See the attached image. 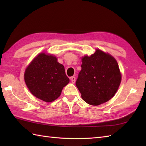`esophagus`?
I'll return each instance as SVG.
<instances>
[{
    "label": "esophagus",
    "mask_w": 146,
    "mask_h": 146,
    "mask_svg": "<svg viewBox=\"0 0 146 146\" xmlns=\"http://www.w3.org/2000/svg\"><path fill=\"white\" fill-rule=\"evenodd\" d=\"M70 80H71V82H72L73 83H75V81H76V78L75 76H71L70 78Z\"/></svg>",
    "instance_id": "1"
}]
</instances>
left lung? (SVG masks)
Here are the masks:
<instances>
[{
	"instance_id": "1",
	"label": "left lung",
	"mask_w": 146,
	"mask_h": 146,
	"mask_svg": "<svg viewBox=\"0 0 146 146\" xmlns=\"http://www.w3.org/2000/svg\"><path fill=\"white\" fill-rule=\"evenodd\" d=\"M82 60V70L76 86L83 100L95 106L110 100L121 82V73L115 59L96 49L94 54L85 56Z\"/></svg>"
}]
</instances>
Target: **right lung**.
<instances>
[{"instance_id": "1", "label": "right lung", "mask_w": 146, "mask_h": 146, "mask_svg": "<svg viewBox=\"0 0 146 146\" xmlns=\"http://www.w3.org/2000/svg\"><path fill=\"white\" fill-rule=\"evenodd\" d=\"M24 80L31 93L46 102L60 97L70 79L64 66L54 56L41 52L31 62L24 73Z\"/></svg>"}]
</instances>
